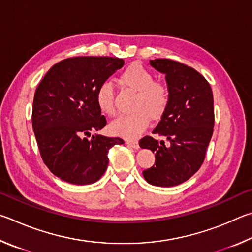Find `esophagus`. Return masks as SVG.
Listing matches in <instances>:
<instances>
[{
	"label": "esophagus",
	"instance_id": "34e87169",
	"mask_svg": "<svg viewBox=\"0 0 252 252\" xmlns=\"http://www.w3.org/2000/svg\"><path fill=\"white\" fill-rule=\"evenodd\" d=\"M126 144L128 145V146L135 148V149H138L139 148V145H138L137 140H130V139H128V140H126Z\"/></svg>",
	"mask_w": 252,
	"mask_h": 252
}]
</instances>
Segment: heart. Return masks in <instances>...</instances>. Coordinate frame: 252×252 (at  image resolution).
<instances>
[{"instance_id": "obj_1", "label": "heart", "mask_w": 252, "mask_h": 252, "mask_svg": "<svg viewBox=\"0 0 252 252\" xmlns=\"http://www.w3.org/2000/svg\"><path fill=\"white\" fill-rule=\"evenodd\" d=\"M121 85L136 92L131 104V114L124 115L110 125L115 135L133 139L147 128L149 118L158 121L168 108L170 103L169 86L164 82L155 81L154 74L139 64L127 67L119 76ZM96 103L100 112L113 117L116 115L115 94L109 83H103L96 92Z\"/></svg>"}]
</instances>
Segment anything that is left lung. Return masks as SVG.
Segmentation results:
<instances>
[{
  "label": "left lung",
  "mask_w": 252,
  "mask_h": 252,
  "mask_svg": "<svg viewBox=\"0 0 252 252\" xmlns=\"http://www.w3.org/2000/svg\"><path fill=\"white\" fill-rule=\"evenodd\" d=\"M151 65L166 74L170 103L153 134L170 142L145 136L142 148L155 153V164L143 171L145 180L154 186L173 187L188 180L205 160L214 133L213 91L207 79L195 68L180 62L158 59Z\"/></svg>",
  "instance_id": "left-lung-1"
}]
</instances>
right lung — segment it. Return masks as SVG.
<instances>
[{"label":"right lung","mask_w":252,"mask_h":252,"mask_svg":"<svg viewBox=\"0 0 252 252\" xmlns=\"http://www.w3.org/2000/svg\"><path fill=\"white\" fill-rule=\"evenodd\" d=\"M124 63L109 56L68 57L53 65L35 91L32 126L39 154L51 173L66 183H96L107 168L108 149L124 144L101 135L88 139L107 124L96 92Z\"/></svg>","instance_id":"1"}]
</instances>
